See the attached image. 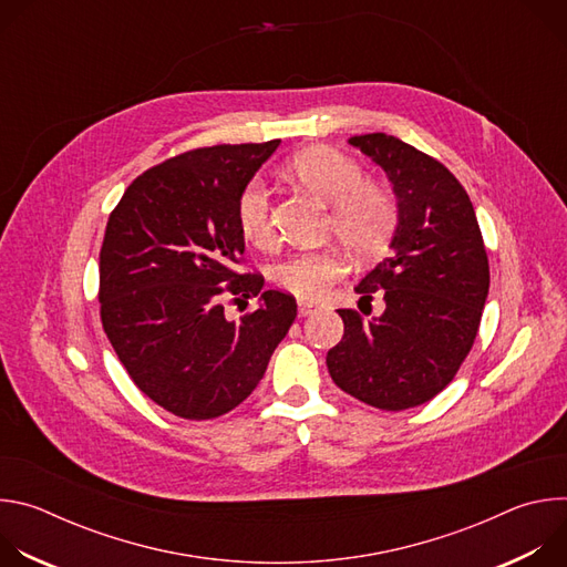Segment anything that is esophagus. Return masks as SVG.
Here are the masks:
<instances>
[{
    "instance_id": "1",
    "label": "esophagus",
    "mask_w": 567,
    "mask_h": 567,
    "mask_svg": "<svg viewBox=\"0 0 567 567\" xmlns=\"http://www.w3.org/2000/svg\"><path fill=\"white\" fill-rule=\"evenodd\" d=\"M316 309H318V302L307 300V298H300V300H298V316H309V313H313Z\"/></svg>"
}]
</instances>
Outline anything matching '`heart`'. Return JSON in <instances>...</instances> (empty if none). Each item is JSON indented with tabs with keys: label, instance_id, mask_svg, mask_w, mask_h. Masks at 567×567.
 I'll return each mask as SVG.
<instances>
[{
	"label": "heart",
	"instance_id": "obj_1",
	"mask_svg": "<svg viewBox=\"0 0 567 567\" xmlns=\"http://www.w3.org/2000/svg\"><path fill=\"white\" fill-rule=\"evenodd\" d=\"M293 177L313 195L332 204L337 237L359 258L385 251L396 228L394 197L379 184L365 182L363 168L334 147H309L289 164ZM237 226L249 241L269 247L274 239L271 197L267 184L256 177L237 197ZM346 274V260L332 249L300 251L285 258L274 278L280 289L300 298H318Z\"/></svg>",
	"mask_w": 567,
	"mask_h": 567
}]
</instances>
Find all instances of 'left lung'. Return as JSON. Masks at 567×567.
Masks as SVG:
<instances>
[{
    "instance_id": "1",
    "label": "left lung",
    "mask_w": 567,
    "mask_h": 567,
    "mask_svg": "<svg viewBox=\"0 0 567 567\" xmlns=\"http://www.w3.org/2000/svg\"><path fill=\"white\" fill-rule=\"evenodd\" d=\"M348 143L383 168L399 219L390 258L354 287L368 302L383 288L385 309L372 318L339 309L346 330L328 370L368 406L406 411L442 392L471 352L489 260L473 204L440 161L383 132Z\"/></svg>"
}]
</instances>
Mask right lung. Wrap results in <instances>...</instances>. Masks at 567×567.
I'll use <instances>...</instances> for the list:
<instances>
[{
  "label": "right lung",
  "mask_w": 567,
  "mask_h": 567,
  "mask_svg": "<svg viewBox=\"0 0 567 567\" xmlns=\"http://www.w3.org/2000/svg\"><path fill=\"white\" fill-rule=\"evenodd\" d=\"M280 141L184 152L136 177L101 249V320L123 368L161 409L213 420L245 401L296 318V300L237 274V197ZM224 295L259 296L230 321Z\"/></svg>",
  "instance_id": "obj_1"
}]
</instances>
